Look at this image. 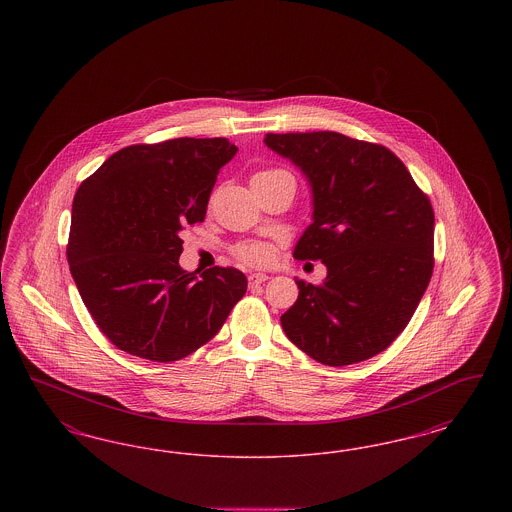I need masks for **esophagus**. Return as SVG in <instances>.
Here are the masks:
<instances>
[{"label":"esophagus","mask_w":512,"mask_h":512,"mask_svg":"<svg viewBox=\"0 0 512 512\" xmlns=\"http://www.w3.org/2000/svg\"><path fill=\"white\" fill-rule=\"evenodd\" d=\"M267 280L268 274H265V272H251L249 274V284H263Z\"/></svg>","instance_id":"esophagus-1"}]
</instances>
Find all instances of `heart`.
I'll return each instance as SVG.
<instances>
[{
    "label": "heart",
    "mask_w": 512,
    "mask_h": 512,
    "mask_svg": "<svg viewBox=\"0 0 512 512\" xmlns=\"http://www.w3.org/2000/svg\"><path fill=\"white\" fill-rule=\"evenodd\" d=\"M274 172L284 171L257 172L253 178H257V176H267V174H274ZM236 253H238V257H240L242 261L249 263V265H263V263H267L268 259H270V247L265 244H259V242H247V244L238 245Z\"/></svg>",
    "instance_id": "heart-1"
}]
</instances>
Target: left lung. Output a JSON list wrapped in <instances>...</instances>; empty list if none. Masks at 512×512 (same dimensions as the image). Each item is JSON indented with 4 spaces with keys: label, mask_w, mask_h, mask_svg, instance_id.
I'll return each mask as SVG.
<instances>
[{
    "label": "left lung",
    "mask_w": 512,
    "mask_h": 512,
    "mask_svg": "<svg viewBox=\"0 0 512 512\" xmlns=\"http://www.w3.org/2000/svg\"><path fill=\"white\" fill-rule=\"evenodd\" d=\"M311 188L313 222L295 259H320L326 278H295L299 297L280 317L288 340L318 363H361L413 317L434 268V211L390 149L338 132L267 134Z\"/></svg>",
    "instance_id": "left-lung-1"
}]
</instances>
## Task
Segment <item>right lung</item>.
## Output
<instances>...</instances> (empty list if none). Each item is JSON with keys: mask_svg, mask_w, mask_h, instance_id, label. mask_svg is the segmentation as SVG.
<instances>
[{"mask_svg": "<svg viewBox=\"0 0 512 512\" xmlns=\"http://www.w3.org/2000/svg\"><path fill=\"white\" fill-rule=\"evenodd\" d=\"M226 138H176L113 153L74 195L67 259L99 330L122 351L178 361L215 338L247 290L244 272L180 267V232L203 222Z\"/></svg>", "mask_w": 512, "mask_h": 512, "instance_id": "add662e5", "label": "right lung"}]
</instances>
